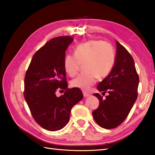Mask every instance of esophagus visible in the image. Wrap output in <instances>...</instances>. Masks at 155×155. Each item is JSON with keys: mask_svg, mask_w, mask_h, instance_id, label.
<instances>
[{"mask_svg": "<svg viewBox=\"0 0 155 155\" xmlns=\"http://www.w3.org/2000/svg\"><path fill=\"white\" fill-rule=\"evenodd\" d=\"M83 96H84V97H88L90 96V94H88V93H85V92H83Z\"/></svg>", "mask_w": 155, "mask_h": 155, "instance_id": "34e87169", "label": "esophagus"}]
</instances>
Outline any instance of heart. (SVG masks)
I'll list each match as a JSON object with an SVG mask.
<instances>
[{
	"label": "heart",
	"instance_id": "b5f03b06",
	"mask_svg": "<svg viewBox=\"0 0 155 155\" xmlns=\"http://www.w3.org/2000/svg\"><path fill=\"white\" fill-rule=\"evenodd\" d=\"M74 54H68L64 59L66 72L74 77L78 73L81 64H84L85 72L72 80V87L88 91L99 79L108 77L115 62V52L108 42L101 40H91L78 45L74 48Z\"/></svg>",
	"mask_w": 155,
	"mask_h": 155
}]
</instances>
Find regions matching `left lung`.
<instances>
[{
    "instance_id": "obj_1",
    "label": "left lung",
    "mask_w": 155,
    "mask_h": 155,
    "mask_svg": "<svg viewBox=\"0 0 155 155\" xmlns=\"http://www.w3.org/2000/svg\"><path fill=\"white\" fill-rule=\"evenodd\" d=\"M113 70L98 84L97 89L108 96L93 95L99 100V106L93 112L96 123L104 128L111 129L123 123L129 114L138 96L139 77L132 56L118 41Z\"/></svg>"
}]
</instances>
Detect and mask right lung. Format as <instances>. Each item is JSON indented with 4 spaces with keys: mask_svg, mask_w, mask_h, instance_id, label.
I'll list each match as a JSON object with an SVG mask.
<instances>
[{
    "mask_svg": "<svg viewBox=\"0 0 155 155\" xmlns=\"http://www.w3.org/2000/svg\"><path fill=\"white\" fill-rule=\"evenodd\" d=\"M72 41L64 36L48 41L35 52L26 72L25 98L35 120L47 130L65 127L72 107L83 98L80 88H68L66 80L65 51ZM58 89L65 90L59 97Z\"/></svg>",
    "mask_w": 155,
    "mask_h": 155,
    "instance_id": "right-lung-1",
    "label": "right lung"
}]
</instances>
